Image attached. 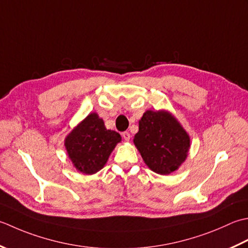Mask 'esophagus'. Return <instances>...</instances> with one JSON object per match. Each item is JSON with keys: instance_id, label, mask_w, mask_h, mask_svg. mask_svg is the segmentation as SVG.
Segmentation results:
<instances>
[{"instance_id": "obj_1", "label": "esophagus", "mask_w": 248, "mask_h": 248, "mask_svg": "<svg viewBox=\"0 0 248 248\" xmlns=\"http://www.w3.org/2000/svg\"><path fill=\"white\" fill-rule=\"evenodd\" d=\"M122 137L125 141H129L130 139V134L128 133V131H124V133H122Z\"/></svg>"}]
</instances>
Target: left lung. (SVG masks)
<instances>
[{
    "instance_id": "obj_1",
    "label": "left lung",
    "mask_w": 248,
    "mask_h": 248,
    "mask_svg": "<svg viewBox=\"0 0 248 248\" xmlns=\"http://www.w3.org/2000/svg\"><path fill=\"white\" fill-rule=\"evenodd\" d=\"M134 144L151 170L167 175L187 158L190 137L168 110H146L139 120Z\"/></svg>"
}]
</instances>
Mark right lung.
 <instances>
[{"mask_svg": "<svg viewBox=\"0 0 248 248\" xmlns=\"http://www.w3.org/2000/svg\"><path fill=\"white\" fill-rule=\"evenodd\" d=\"M121 141L120 134L106 128L104 120L92 112L65 137L64 145L74 168L83 174L92 175L104 168Z\"/></svg>", "mask_w": 248, "mask_h": 248, "instance_id": "1", "label": "right lung"}]
</instances>
